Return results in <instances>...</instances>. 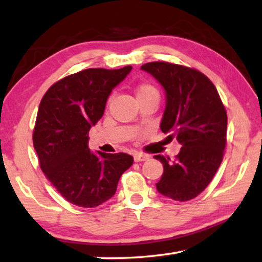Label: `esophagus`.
I'll use <instances>...</instances> for the list:
<instances>
[{"instance_id": "esophagus-1", "label": "esophagus", "mask_w": 262, "mask_h": 262, "mask_svg": "<svg viewBox=\"0 0 262 262\" xmlns=\"http://www.w3.org/2000/svg\"><path fill=\"white\" fill-rule=\"evenodd\" d=\"M134 159L136 162H142V161L148 160L149 155H145V154H142V152H136L134 155Z\"/></svg>"}]
</instances>
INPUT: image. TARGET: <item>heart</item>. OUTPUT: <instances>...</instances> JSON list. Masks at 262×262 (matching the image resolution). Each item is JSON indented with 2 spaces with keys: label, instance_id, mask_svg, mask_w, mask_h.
<instances>
[{
  "label": "heart",
  "instance_id": "heart-1",
  "mask_svg": "<svg viewBox=\"0 0 262 262\" xmlns=\"http://www.w3.org/2000/svg\"><path fill=\"white\" fill-rule=\"evenodd\" d=\"M146 94H157L156 88L154 87V85L148 84V83L139 84L137 88V98H139V96H143V95H146Z\"/></svg>",
  "mask_w": 262,
  "mask_h": 262
}]
</instances>
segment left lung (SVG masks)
Segmentation results:
<instances>
[{
    "label": "left lung",
    "instance_id": "8db88e82",
    "mask_svg": "<svg viewBox=\"0 0 262 262\" xmlns=\"http://www.w3.org/2000/svg\"><path fill=\"white\" fill-rule=\"evenodd\" d=\"M141 69L166 92L160 127L182 146L175 159L154 156L163 164L156 188L168 198L187 202L207 187L221 166L227 144V111L214 84L198 70L168 62L146 63Z\"/></svg>",
    "mask_w": 262,
    "mask_h": 262
}]
</instances>
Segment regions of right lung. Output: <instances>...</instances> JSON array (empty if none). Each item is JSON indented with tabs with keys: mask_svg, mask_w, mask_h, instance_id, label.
Masks as SVG:
<instances>
[{
	"mask_svg": "<svg viewBox=\"0 0 262 262\" xmlns=\"http://www.w3.org/2000/svg\"><path fill=\"white\" fill-rule=\"evenodd\" d=\"M131 69L82 70L56 82L42 96L34 149L45 177L74 205L95 207L112 198L121 174L134 163L127 154H94L88 146L89 130L103 116L112 89Z\"/></svg>",
	"mask_w": 262,
	"mask_h": 262,
	"instance_id": "right-lung-1",
	"label": "right lung"
}]
</instances>
